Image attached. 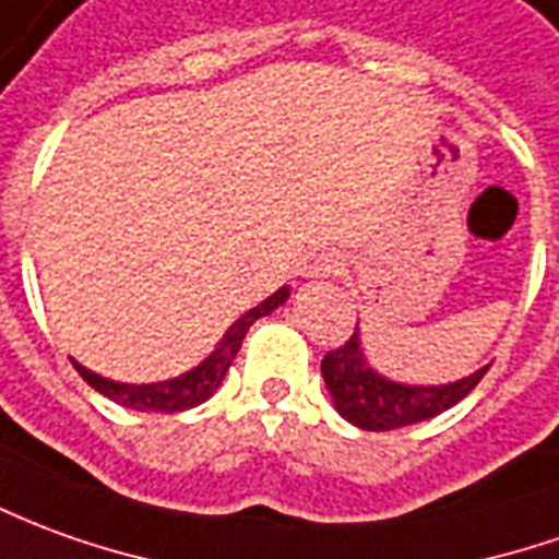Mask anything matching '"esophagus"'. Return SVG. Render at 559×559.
<instances>
[{"label": "esophagus", "mask_w": 559, "mask_h": 559, "mask_svg": "<svg viewBox=\"0 0 559 559\" xmlns=\"http://www.w3.org/2000/svg\"><path fill=\"white\" fill-rule=\"evenodd\" d=\"M341 271H344V255L337 249H319L313 255L304 258L307 276H337Z\"/></svg>", "instance_id": "obj_1"}]
</instances>
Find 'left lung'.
Here are the masks:
<instances>
[{
	"label": "left lung",
	"instance_id": "1",
	"mask_svg": "<svg viewBox=\"0 0 559 559\" xmlns=\"http://www.w3.org/2000/svg\"><path fill=\"white\" fill-rule=\"evenodd\" d=\"M487 368H480L456 383H448V386L392 383L368 368L359 349V329L353 331V337L346 344L329 349L322 359V377H325V386L334 399L337 414L368 432H390V429L414 426V423L444 414L448 407L463 402L465 395L478 386Z\"/></svg>",
	"mask_w": 559,
	"mask_h": 559
}]
</instances>
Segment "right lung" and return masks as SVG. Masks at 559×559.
Returning a JSON list of instances; mask_svg holds the SVG:
<instances>
[{
	"label": "right lung",
	"instance_id": "1",
	"mask_svg": "<svg viewBox=\"0 0 559 559\" xmlns=\"http://www.w3.org/2000/svg\"><path fill=\"white\" fill-rule=\"evenodd\" d=\"M286 298H288V288H280V292H273L267 301H261L258 307H252L249 313H242V317L230 325L228 334L222 337V344L215 346L213 356H210L206 361H200L194 371L176 377V380L133 386V383H115V380H106V377L94 374V371L81 368L79 361H72V365H75V371H79V374L84 377L96 392H103L106 399L124 404V407H130V411H160V414L188 411V407H194V404L206 402V399L222 386V380H225V374H228L230 361H234V356H237V349H240L242 337H246L249 325L258 322L261 317L273 313L280 304L286 301Z\"/></svg>",
	"mask_w": 559,
	"mask_h": 559
}]
</instances>
